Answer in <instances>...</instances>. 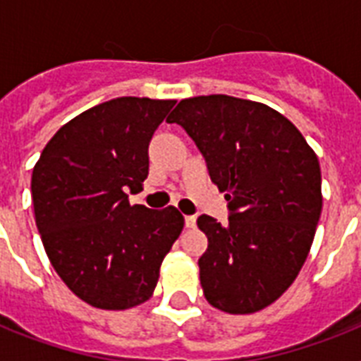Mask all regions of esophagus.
<instances>
[{
  "instance_id": "esophagus-1",
  "label": "esophagus",
  "mask_w": 361,
  "mask_h": 361,
  "mask_svg": "<svg viewBox=\"0 0 361 361\" xmlns=\"http://www.w3.org/2000/svg\"><path fill=\"white\" fill-rule=\"evenodd\" d=\"M195 225H197V217H195V215H185V226H187V228H192Z\"/></svg>"
}]
</instances>
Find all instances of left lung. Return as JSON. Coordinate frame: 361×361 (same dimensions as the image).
I'll return each instance as SVG.
<instances>
[{
  "label": "left lung",
  "instance_id": "obj_1",
  "mask_svg": "<svg viewBox=\"0 0 361 361\" xmlns=\"http://www.w3.org/2000/svg\"><path fill=\"white\" fill-rule=\"evenodd\" d=\"M181 125L226 192L228 223L200 215L204 296L232 314L274 303L300 274L322 212L320 164L302 133L262 103L202 95L166 118Z\"/></svg>",
  "mask_w": 361,
  "mask_h": 361
}]
</instances>
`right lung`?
<instances>
[{
    "instance_id": "right-lung-1",
    "label": "right lung",
    "mask_w": 361,
    "mask_h": 361,
    "mask_svg": "<svg viewBox=\"0 0 361 361\" xmlns=\"http://www.w3.org/2000/svg\"><path fill=\"white\" fill-rule=\"evenodd\" d=\"M176 101L118 97L65 123L31 176L35 223L65 285L99 309L135 307L155 290L183 228L169 206H130L147 178V147Z\"/></svg>"
}]
</instances>
